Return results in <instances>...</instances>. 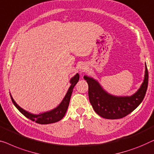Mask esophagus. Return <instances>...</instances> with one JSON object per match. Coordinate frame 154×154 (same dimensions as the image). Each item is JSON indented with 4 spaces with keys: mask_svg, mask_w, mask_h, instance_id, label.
<instances>
[{
    "mask_svg": "<svg viewBox=\"0 0 154 154\" xmlns=\"http://www.w3.org/2000/svg\"><path fill=\"white\" fill-rule=\"evenodd\" d=\"M86 70H87V67L86 66H82L80 67V71H81V72H84Z\"/></svg>",
    "mask_w": 154,
    "mask_h": 154,
    "instance_id": "esophagus-1",
    "label": "esophagus"
}]
</instances>
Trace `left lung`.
<instances>
[{
    "instance_id": "left-lung-1",
    "label": "left lung",
    "mask_w": 154,
    "mask_h": 154,
    "mask_svg": "<svg viewBox=\"0 0 154 154\" xmlns=\"http://www.w3.org/2000/svg\"><path fill=\"white\" fill-rule=\"evenodd\" d=\"M88 85V98L94 111L107 119H121L135 110L144 99L148 87L149 73L146 65L144 82L139 90L131 96H112L103 89L99 83L91 77H84Z\"/></svg>"
}]
</instances>
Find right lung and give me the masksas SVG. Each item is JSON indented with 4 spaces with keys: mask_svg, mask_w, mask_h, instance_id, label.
<instances>
[{
    "mask_svg": "<svg viewBox=\"0 0 154 154\" xmlns=\"http://www.w3.org/2000/svg\"><path fill=\"white\" fill-rule=\"evenodd\" d=\"M79 74H76L70 79V82L71 83V86H70V88H69L68 92H67L66 96L64 97L63 100L61 103H60V105H58L57 107L52 109L51 111L45 112V113L38 114V115L32 114L31 113H29V112L26 111H25L24 109L21 108L16 103H15V101L14 100V99L12 98L11 95H10V97H11L13 104H14L15 107L19 109V111L23 115H24L26 117L29 119H31V121H35V122L39 123V124H49V123H56L58 121L61 120L63 118L65 114H66V112L67 111V109H68L69 103H70V100L71 95H72V93L73 88L75 87V84H76L78 81H79Z\"/></svg>",
    "mask_w": 154,
    "mask_h": 154,
    "instance_id": "obj_1",
    "label": "right lung"
}]
</instances>
